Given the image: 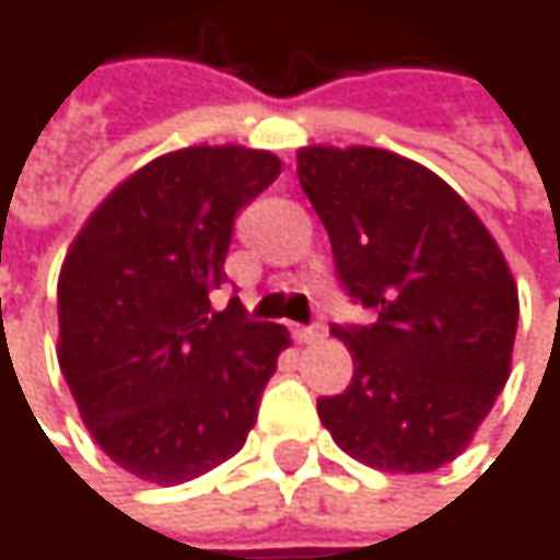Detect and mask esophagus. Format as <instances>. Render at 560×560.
I'll return each mask as SVG.
<instances>
[{"label":"esophagus","instance_id":"1","mask_svg":"<svg viewBox=\"0 0 560 560\" xmlns=\"http://www.w3.org/2000/svg\"><path fill=\"white\" fill-rule=\"evenodd\" d=\"M291 334H294V340H298V343H317V340L324 337V334H320V327H294Z\"/></svg>","mask_w":560,"mask_h":560}]
</instances>
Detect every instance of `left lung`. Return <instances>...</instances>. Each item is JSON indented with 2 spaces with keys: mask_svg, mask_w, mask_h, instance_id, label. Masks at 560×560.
Segmentation results:
<instances>
[{
  "mask_svg": "<svg viewBox=\"0 0 560 560\" xmlns=\"http://www.w3.org/2000/svg\"><path fill=\"white\" fill-rule=\"evenodd\" d=\"M298 180L343 288L376 314L330 327L353 380L317 415L340 451L389 474H428L474 441L503 392L518 324L509 262L434 171L370 145H307Z\"/></svg>",
  "mask_w": 560,
  "mask_h": 560,
  "instance_id": "left-lung-1",
  "label": "left lung"
}]
</instances>
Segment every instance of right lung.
I'll return each mask as SVG.
<instances>
[{
  "instance_id": "obj_1",
  "label": "right lung",
  "mask_w": 560,
  "mask_h": 560,
  "mask_svg": "<svg viewBox=\"0 0 560 560\" xmlns=\"http://www.w3.org/2000/svg\"><path fill=\"white\" fill-rule=\"evenodd\" d=\"M272 152L190 145L129 174L86 217L57 279V363L83 424L139 480H194L243 444L291 343L210 294Z\"/></svg>"
}]
</instances>
